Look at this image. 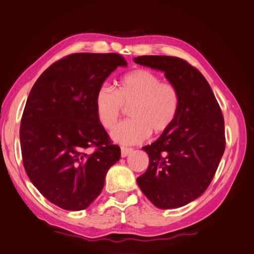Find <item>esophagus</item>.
<instances>
[{"mask_svg": "<svg viewBox=\"0 0 254 254\" xmlns=\"http://www.w3.org/2000/svg\"><path fill=\"white\" fill-rule=\"evenodd\" d=\"M133 152V149H131V147H121V156L122 158H127V156L132 153Z\"/></svg>", "mask_w": 254, "mask_h": 254, "instance_id": "1", "label": "esophagus"}]
</instances>
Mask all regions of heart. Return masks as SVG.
<instances>
[{
  "mask_svg": "<svg viewBox=\"0 0 254 254\" xmlns=\"http://www.w3.org/2000/svg\"><path fill=\"white\" fill-rule=\"evenodd\" d=\"M124 108H130L131 119L115 127L111 136L120 144H137L150 133L162 134L173 126L180 111V94L155 73L140 68L124 75L117 91L102 85L96 92L95 114L107 130L117 126Z\"/></svg>",
  "mask_w": 254,
  "mask_h": 254,
  "instance_id": "heart-1",
  "label": "heart"
}]
</instances>
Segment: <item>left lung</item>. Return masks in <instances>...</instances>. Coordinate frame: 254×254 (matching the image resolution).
Wrapping results in <instances>:
<instances>
[{"instance_id": "1", "label": "left lung", "mask_w": 254, "mask_h": 254, "mask_svg": "<svg viewBox=\"0 0 254 254\" xmlns=\"http://www.w3.org/2000/svg\"><path fill=\"white\" fill-rule=\"evenodd\" d=\"M133 60L163 72L180 94L173 126L142 147L150 163L137 186L159 209L183 206L206 190L218 169L225 149L222 112L205 77L184 60L165 55Z\"/></svg>"}]
</instances>
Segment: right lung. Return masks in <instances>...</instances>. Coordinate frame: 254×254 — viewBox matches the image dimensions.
<instances>
[{
  "label": "right lung",
  "mask_w": 254,
  "mask_h": 254,
  "mask_svg": "<svg viewBox=\"0 0 254 254\" xmlns=\"http://www.w3.org/2000/svg\"><path fill=\"white\" fill-rule=\"evenodd\" d=\"M127 65L117 53H74L48 67L30 92L20 128L23 164L41 194L64 210L86 209L121 158L96 118L94 98ZM91 146L97 149L89 154Z\"/></svg>",
  "instance_id": "obj_1"
}]
</instances>
